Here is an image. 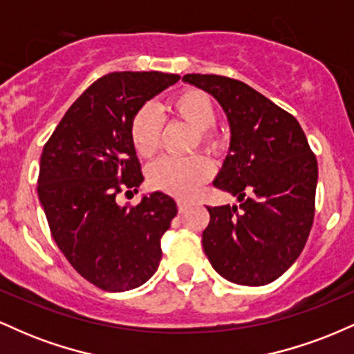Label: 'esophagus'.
Instances as JSON below:
<instances>
[{"label":"esophagus","instance_id":"obj_1","mask_svg":"<svg viewBox=\"0 0 354 354\" xmlns=\"http://www.w3.org/2000/svg\"><path fill=\"white\" fill-rule=\"evenodd\" d=\"M186 208H188V203L183 201V200H178V209H180V213H185Z\"/></svg>","mask_w":354,"mask_h":354}]
</instances>
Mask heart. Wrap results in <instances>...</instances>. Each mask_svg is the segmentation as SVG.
<instances>
[{
	"label": "heart",
	"instance_id": "obj_1",
	"mask_svg": "<svg viewBox=\"0 0 354 354\" xmlns=\"http://www.w3.org/2000/svg\"><path fill=\"white\" fill-rule=\"evenodd\" d=\"M168 111L196 129L198 143L206 151L216 153L221 148V138L211 129V126L216 123V108L206 93L194 88L185 89L173 96L168 103ZM161 133H163V120L158 109L153 106L138 109L129 126V136L140 156L151 158L158 151ZM211 171L213 166L203 154H193L189 158L165 156L149 166L148 181L156 189L176 196H189L208 180Z\"/></svg>",
	"mask_w": 354,
	"mask_h": 354
}]
</instances>
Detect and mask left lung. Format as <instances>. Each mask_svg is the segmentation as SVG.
<instances>
[{"label":"left lung","mask_w":354,"mask_h":354,"mask_svg":"<svg viewBox=\"0 0 354 354\" xmlns=\"http://www.w3.org/2000/svg\"><path fill=\"white\" fill-rule=\"evenodd\" d=\"M218 101L230 123V153L213 185L241 203L209 208L203 250L231 283L263 286L303 251L315 218L318 163L295 116L238 80L186 75Z\"/></svg>","instance_id":"1"}]
</instances>
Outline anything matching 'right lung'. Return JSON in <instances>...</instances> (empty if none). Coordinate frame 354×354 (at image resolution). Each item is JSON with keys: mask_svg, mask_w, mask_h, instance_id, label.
Returning <instances> with one entry per match:
<instances>
[{"mask_svg": "<svg viewBox=\"0 0 354 354\" xmlns=\"http://www.w3.org/2000/svg\"><path fill=\"white\" fill-rule=\"evenodd\" d=\"M180 80L158 71L109 73L80 96L44 145L38 196L61 253L89 283L111 293L156 273L161 236L176 216L171 196L154 191L118 205L143 183L129 126L146 101Z\"/></svg>", "mask_w": 354, "mask_h": 354, "instance_id": "add662e5", "label": "right lung"}]
</instances>
